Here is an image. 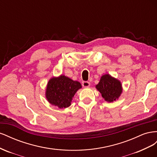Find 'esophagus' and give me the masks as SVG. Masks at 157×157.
Wrapping results in <instances>:
<instances>
[{
	"mask_svg": "<svg viewBox=\"0 0 157 157\" xmlns=\"http://www.w3.org/2000/svg\"><path fill=\"white\" fill-rule=\"evenodd\" d=\"M90 86V83L88 81H83L82 82V86L83 87H89Z\"/></svg>",
	"mask_w": 157,
	"mask_h": 157,
	"instance_id": "esophagus-1",
	"label": "esophagus"
}]
</instances>
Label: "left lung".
<instances>
[{
  "mask_svg": "<svg viewBox=\"0 0 157 157\" xmlns=\"http://www.w3.org/2000/svg\"><path fill=\"white\" fill-rule=\"evenodd\" d=\"M96 87L105 100L109 102L115 101L122 92V85L119 80L108 74L102 76Z\"/></svg>",
  "mask_w": 157,
  "mask_h": 157,
  "instance_id": "obj_1",
  "label": "left lung"
}]
</instances>
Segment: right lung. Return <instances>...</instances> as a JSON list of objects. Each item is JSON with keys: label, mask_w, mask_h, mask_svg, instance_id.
Instances as JSON below:
<instances>
[{"label": "right lung", "mask_w": 157, "mask_h": 157, "mask_svg": "<svg viewBox=\"0 0 157 157\" xmlns=\"http://www.w3.org/2000/svg\"><path fill=\"white\" fill-rule=\"evenodd\" d=\"M82 88L78 81L61 75L58 78H51L47 85L46 97L52 105L60 109L68 107L77 90Z\"/></svg>", "instance_id": "right-lung-1"}]
</instances>
